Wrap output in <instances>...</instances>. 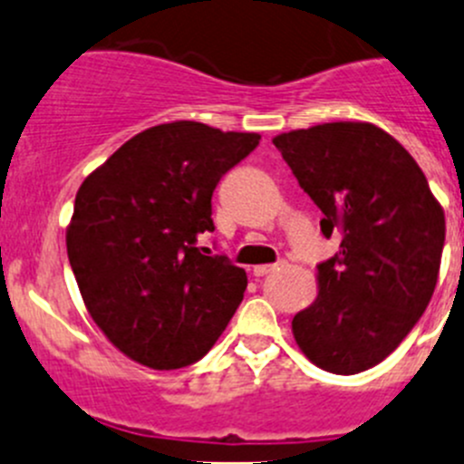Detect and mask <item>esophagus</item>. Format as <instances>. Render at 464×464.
Wrapping results in <instances>:
<instances>
[{"mask_svg": "<svg viewBox=\"0 0 464 464\" xmlns=\"http://www.w3.org/2000/svg\"><path fill=\"white\" fill-rule=\"evenodd\" d=\"M276 266H278V265H258V266H254V276L271 274V271H274Z\"/></svg>", "mask_w": 464, "mask_h": 464, "instance_id": "obj_1", "label": "esophagus"}]
</instances>
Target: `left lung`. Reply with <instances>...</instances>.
<instances>
[{"label": "left lung", "instance_id": "left-lung-1", "mask_svg": "<svg viewBox=\"0 0 464 464\" xmlns=\"http://www.w3.org/2000/svg\"><path fill=\"white\" fill-rule=\"evenodd\" d=\"M274 145L321 208L339 251L321 262L319 298L292 321L312 363L357 375L388 357L438 283L444 213L415 159L371 123H323Z\"/></svg>", "mask_w": 464, "mask_h": 464}]
</instances>
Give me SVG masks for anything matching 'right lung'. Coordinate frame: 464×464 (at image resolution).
Returning a JSON list of instances; mask_svg holds the SVG:
<instances>
[{
  "label": "right lung",
  "instance_id": "1",
  "mask_svg": "<svg viewBox=\"0 0 464 464\" xmlns=\"http://www.w3.org/2000/svg\"><path fill=\"white\" fill-rule=\"evenodd\" d=\"M260 134L195 121L154 125L78 188L67 254L89 314L123 354L154 371L199 362L236 314L245 269L204 256L215 186Z\"/></svg>",
  "mask_w": 464,
  "mask_h": 464
}]
</instances>
